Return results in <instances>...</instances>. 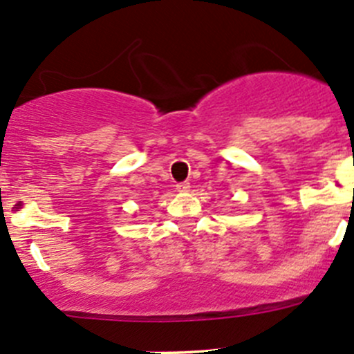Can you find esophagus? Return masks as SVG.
Segmentation results:
<instances>
[{
	"label": "esophagus",
	"mask_w": 354,
	"mask_h": 354,
	"mask_svg": "<svg viewBox=\"0 0 354 354\" xmlns=\"http://www.w3.org/2000/svg\"><path fill=\"white\" fill-rule=\"evenodd\" d=\"M188 188H190V183H188V181H181V183L176 185L178 192H188Z\"/></svg>",
	"instance_id": "esophagus-1"
}]
</instances>
